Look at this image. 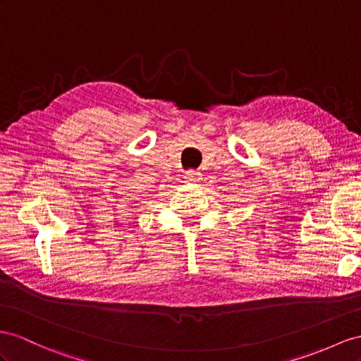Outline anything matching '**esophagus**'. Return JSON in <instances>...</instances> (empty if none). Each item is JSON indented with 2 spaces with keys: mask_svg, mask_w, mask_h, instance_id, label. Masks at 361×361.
Returning a JSON list of instances; mask_svg holds the SVG:
<instances>
[{
  "mask_svg": "<svg viewBox=\"0 0 361 361\" xmlns=\"http://www.w3.org/2000/svg\"><path fill=\"white\" fill-rule=\"evenodd\" d=\"M201 180V173L197 171H188L186 172V181L189 183H200Z\"/></svg>",
  "mask_w": 361,
  "mask_h": 361,
  "instance_id": "obj_1",
  "label": "esophagus"
}]
</instances>
